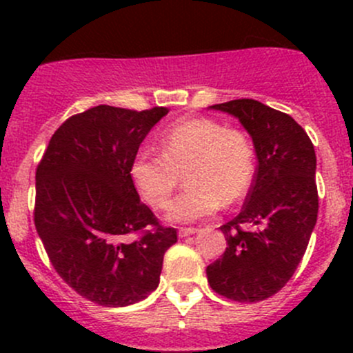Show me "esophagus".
Here are the masks:
<instances>
[{
	"label": "esophagus",
	"instance_id": "obj_1",
	"mask_svg": "<svg viewBox=\"0 0 353 353\" xmlns=\"http://www.w3.org/2000/svg\"><path fill=\"white\" fill-rule=\"evenodd\" d=\"M198 229H194V227H181L179 229V237L181 239H184V237L188 236H193L194 232H196Z\"/></svg>",
	"mask_w": 353,
	"mask_h": 353
}]
</instances>
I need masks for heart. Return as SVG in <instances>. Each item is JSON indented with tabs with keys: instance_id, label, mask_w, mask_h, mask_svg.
Here are the masks:
<instances>
[{
	"instance_id": "obj_1",
	"label": "heart",
	"mask_w": 353,
	"mask_h": 353,
	"mask_svg": "<svg viewBox=\"0 0 353 353\" xmlns=\"http://www.w3.org/2000/svg\"><path fill=\"white\" fill-rule=\"evenodd\" d=\"M162 152L141 147L130 177L152 210H163L186 176L188 188L169 206L174 222H196L220 206L241 201L256 174V154L244 131L213 117H186L163 131Z\"/></svg>"
}]
</instances>
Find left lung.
Returning a JSON list of instances; mask_svg holds the SVG:
<instances>
[{"instance_id":"obj_1","label":"left lung","mask_w":353,"mask_h":353,"mask_svg":"<svg viewBox=\"0 0 353 353\" xmlns=\"http://www.w3.org/2000/svg\"><path fill=\"white\" fill-rule=\"evenodd\" d=\"M212 108L239 117L252 137L258 167L243 212L220 227L227 248L206 266V276L213 292L230 301H265L292 279L316 225L314 145L294 117L252 99Z\"/></svg>"}]
</instances>
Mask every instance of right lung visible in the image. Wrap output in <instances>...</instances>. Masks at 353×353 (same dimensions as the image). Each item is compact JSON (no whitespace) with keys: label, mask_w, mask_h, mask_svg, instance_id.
I'll list each match as a JSON object with an SVG mask.
<instances>
[{"label":"right lung","mask_w":353,"mask_h":353,"mask_svg":"<svg viewBox=\"0 0 353 353\" xmlns=\"http://www.w3.org/2000/svg\"><path fill=\"white\" fill-rule=\"evenodd\" d=\"M169 112L97 105L68 117L35 170L34 223L48 258L74 292L105 307L134 304L160 282L177 243L140 201L130 165Z\"/></svg>","instance_id":"right-lung-1"}]
</instances>
